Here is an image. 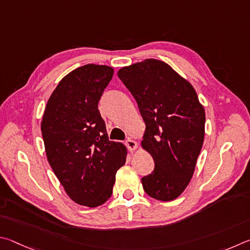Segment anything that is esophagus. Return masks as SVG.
Returning a JSON list of instances; mask_svg holds the SVG:
<instances>
[{"label":"esophagus","mask_w":250,"mask_h":250,"mask_svg":"<svg viewBox=\"0 0 250 250\" xmlns=\"http://www.w3.org/2000/svg\"><path fill=\"white\" fill-rule=\"evenodd\" d=\"M125 145H126V147L128 148V150L129 151H135L137 149V143L135 142V141H133V139H127V141H126V143H125Z\"/></svg>","instance_id":"1"}]
</instances>
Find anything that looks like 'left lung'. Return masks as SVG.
<instances>
[{
	"mask_svg": "<svg viewBox=\"0 0 250 250\" xmlns=\"http://www.w3.org/2000/svg\"><path fill=\"white\" fill-rule=\"evenodd\" d=\"M118 78L136 100L145 122L142 147L155 169L142 179L146 193L177 199L189 185L203 146L205 111L191 83L157 59L123 67Z\"/></svg>",
	"mask_w": 250,
	"mask_h": 250,
	"instance_id": "8db88e82",
	"label": "left lung"
}]
</instances>
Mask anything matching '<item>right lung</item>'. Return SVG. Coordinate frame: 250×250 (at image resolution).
<instances>
[{
	"mask_svg": "<svg viewBox=\"0 0 250 250\" xmlns=\"http://www.w3.org/2000/svg\"><path fill=\"white\" fill-rule=\"evenodd\" d=\"M113 73L108 65L93 63L74 69L51 93L42 121L52 171L70 199L89 208L111 198L116 171L127 155L122 143L108 141L98 109Z\"/></svg>",
	"mask_w": 250,
	"mask_h": 250,
	"instance_id": "add662e5",
	"label": "right lung"
}]
</instances>
